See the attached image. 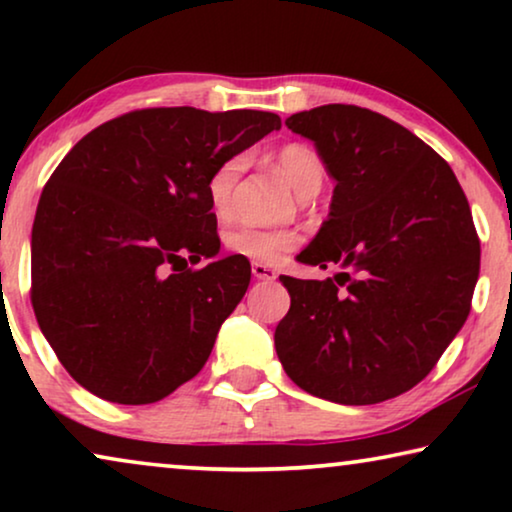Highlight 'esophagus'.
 I'll return each mask as SVG.
<instances>
[{"instance_id":"esophagus-1","label":"esophagus","mask_w":512,"mask_h":512,"mask_svg":"<svg viewBox=\"0 0 512 512\" xmlns=\"http://www.w3.org/2000/svg\"><path fill=\"white\" fill-rule=\"evenodd\" d=\"M251 275L256 279H263V282H272V279H277V272L265 263H251Z\"/></svg>"}]
</instances>
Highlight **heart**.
Masks as SVG:
<instances>
[{"mask_svg": "<svg viewBox=\"0 0 512 512\" xmlns=\"http://www.w3.org/2000/svg\"><path fill=\"white\" fill-rule=\"evenodd\" d=\"M277 165L282 167L286 179L291 186L310 198L324 186L326 165L319 158V153L310 149L307 144H286L275 153ZM247 158L244 156H228L209 172L207 177V200L212 207L214 216L226 219L233 207V191L240 181ZM300 233L296 228H256V226H235L223 235V247L228 254L242 256L247 261L256 263H279L286 254H291L298 247Z\"/></svg>", "mask_w": 512, "mask_h": 512, "instance_id": "heart-1", "label": "heart"}]
</instances>
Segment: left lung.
Wrapping results in <instances>:
<instances>
[{"label":"left lung","instance_id":"obj_1","mask_svg":"<svg viewBox=\"0 0 512 512\" xmlns=\"http://www.w3.org/2000/svg\"><path fill=\"white\" fill-rule=\"evenodd\" d=\"M335 179L331 214L298 256L340 272L282 279L286 375L345 405L401 396L436 368L471 312L480 237L452 167L408 128L354 104L286 118Z\"/></svg>","mask_w":512,"mask_h":512}]
</instances>
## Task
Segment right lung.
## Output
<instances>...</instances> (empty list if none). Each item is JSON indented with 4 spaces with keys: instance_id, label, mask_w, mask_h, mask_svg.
Wrapping results in <instances>:
<instances>
[{
    "instance_id": "add662e5",
    "label": "right lung",
    "mask_w": 512,
    "mask_h": 512,
    "mask_svg": "<svg viewBox=\"0 0 512 512\" xmlns=\"http://www.w3.org/2000/svg\"><path fill=\"white\" fill-rule=\"evenodd\" d=\"M279 128L270 111L135 109L55 167L32 226L30 298L83 389L144 405L200 373L251 279L242 256L195 268L221 247L207 177Z\"/></svg>"
}]
</instances>
